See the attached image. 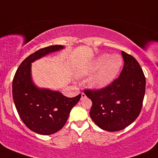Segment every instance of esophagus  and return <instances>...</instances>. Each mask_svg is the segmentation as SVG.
Segmentation results:
<instances>
[{"label": "esophagus", "instance_id": "obj_1", "mask_svg": "<svg viewBox=\"0 0 158 158\" xmlns=\"http://www.w3.org/2000/svg\"><path fill=\"white\" fill-rule=\"evenodd\" d=\"M86 98V95H85V93H83V92H82V93L81 94V100L84 99V98Z\"/></svg>", "mask_w": 158, "mask_h": 158}]
</instances>
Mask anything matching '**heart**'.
I'll return each instance as SVG.
<instances>
[{
    "mask_svg": "<svg viewBox=\"0 0 158 158\" xmlns=\"http://www.w3.org/2000/svg\"><path fill=\"white\" fill-rule=\"evenodd\" d=\"M122 66V57L117 54L103 53L95 59L90 64L81 71L85 76L98 70L89 80L91 88L99 89L109 85L115 79Z\"/></svg>",
    "mask_w": 158,
    "mask_h": 158,
    "instance_id": "b5f03b06",
    "label": "heart"
}]
</instances>
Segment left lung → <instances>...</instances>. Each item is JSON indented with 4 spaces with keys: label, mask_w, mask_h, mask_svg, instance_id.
I'll return each instance as SVG.
<instances>
[{
    "label": "left lung",
    "mask_w": 158,
    "mask_h": 158,
    "mask_svg": "<svg viewBox=\"0 0 158 158\" xmlns=\"http://www.w3.org/2000/svg\"><path fill=\"white\" fill-rule=\"evenodd\" d=\"M125 63L118 78L101 89H85L92 102L90 117L108 131L125 128L139 115L145 93L146 79L141 66L132 56L122 51Z\"/></svg>",
    "instance_id": "1"
}]
</instances>
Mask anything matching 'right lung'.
<instances>
[{
  "instance_id": "add662e5",
  "label": "right lung",
  "mask_w": 158,
  "mask_h": 158,
  "mask_svg": "<svg viewBox=\"0 0 158 158\" xmlns=\"http://www.w3.org/2000/svg\"><path fill=\"white\" fill-rule=\"evenodd\" d=\"M63 47L49 46L32 53L22 62L13 79V98L20 118L28 128L40 135H49L60 131L81 98V94L68 98L57 91L39 89L32 81L31 63Z\"/></svg>"
}]
</instances>
